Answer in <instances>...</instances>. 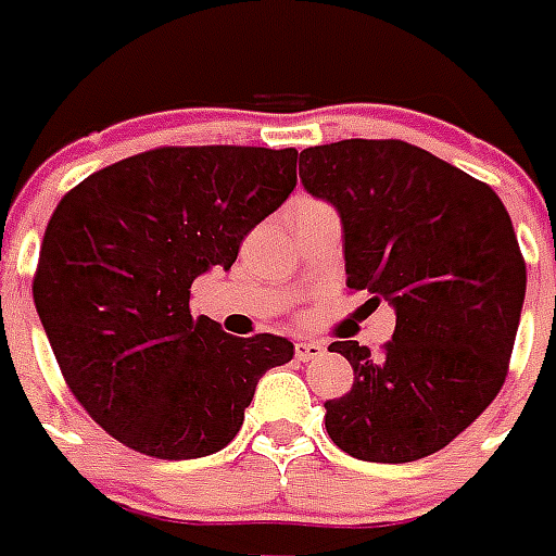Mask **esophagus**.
Here are the masks:
<instances>
[{
	"instance_id": "obj_1",
	"label": "esophagus",
	"mask_w": 556,
	"mask_h": 556,
	"mask_svg": "<svg viewBox=\"0 0 556 556\" xmlns=\"http://www.w3.org/2000/svg\"><path fill=\"white\" fill-rule=\"evenodd\" d=\"M294 352H296V361H303L305 364V361H317V357L326 352V346L317 343V340H296Z\"/></svg>"
}]
</instances>
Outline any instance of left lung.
I'll list each match as a JSON object with an SVG mask.
<instances>
[{"label":"left lung","mask_w":556,"mask_h":556,"mask_svg":"<svg viewBox=\"0 0 556 556\" xmlns=\"http://www.w3.org/2000/svg\"><path fill=\"white\" fill-rule=\"evenodd\" d=\"M300 178L338 210L346 286L389 300L383 355L338 340L355 369L326 401V430L361 462L404 465L447 447L505 383L526 262L500 195L404 141L323 143L300 152Z\"/></svg>","instance_id":"8db88e82"}]
</instances>
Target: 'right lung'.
<instances>
[{
  "label": "right lung",
  "mask_w": 556,
  "mask_h": 556,
  "mask_svg": "<svg viewBox=\"0 0 556 556\" xmlns=\"http://www.w3.org/2000/svg\"><path fill=\"white\" fill-rule=\"evenodd\" d=\"M294 187L296 150L164 147L56 204L34 305L65 383L112 439L155 458H201L236 439L260 378L294 343L192 317L190 286L230 270Z\"/></svg>",
  "instance_id": "obj_1"
}]
</instances>
